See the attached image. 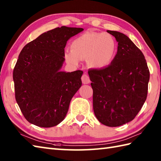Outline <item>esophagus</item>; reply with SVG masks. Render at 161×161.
I'll use <instances>...</instances> for the list:
<instances>
[{
	"label": "esophagus",
	"mask_w": 161,
	"mask_h": 161,
	"mask_svg": "<svg viewBox=\"0 0 161 161\" xmlns=\"http://www.w3.org/2000/svg\"><path fill=\"white\" fill-rule=\"evenodd\" d=\"M81 81L84 84H88L90 83V78L88 77V75L86 74H84L81 76Z\"/></svg>",
	"instance_id": "1"
}]
</instances>
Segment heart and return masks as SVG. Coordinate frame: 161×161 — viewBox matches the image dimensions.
<instances>
[{
	"mask_svg": "<svg viewBox=\"0 0 161 161\" xmlns=\"http://www.w3.org/2000/svg\"><path fill=\"white\" fill-rule=\"evenodd\" d=\"M116 52L117 44L112 35L88 32L73 41L71 50H66L64 57L71 65H77L80 60L86 59L90 67L101 69L111 64Z\"/></svg>",
	"mask_w": 161,
	"mask_h": 161,
	"instance_id": "obj_1",
	"label": "heart"
}]
</instances>
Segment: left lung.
Segmentation results:
<instances>
[{
	"label": "left lung",
	"instance_id": "8db88e82",
	"mask_svg": "<svg viewBox=\"0 0 161 161\" xmlns=\"http://www.w3.org/2000/svg\"><path fill=\"white\" fill-rule=\"evenodd\" d=\"M118 43L107 67L88 70L94 114L102 124L118 126L133 119L147 96L149 70L144 54L124 34L107 30Z\"/></svg>",
	"mask_w": 161,
	"mask_h": 161
}]
</instances>
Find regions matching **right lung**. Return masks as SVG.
<instances>
[{
    "label": "right lung",
    "instance_id": "obj_1",
    "mask_svg": "<svg viewBox=\"0 0 161 161\" xmlns=\"http://www.w3.org/2000/svg\"><path fill=\"white\" fill-rule=\"evenodd\" d=\"M83 28L62 26L43 33L24 46L13 70L15 98L25 118L40 127L63 121L83 71H60L64 48Z\"/></svg>",
    "mask_w": 161,
    "mask_h": 161
}]
</instances>
